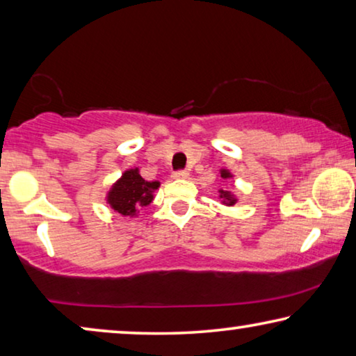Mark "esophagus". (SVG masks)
Returning <instances> with one entry per match:
<instances>
[{"label": "esophagus", "instance_id": "obj_1", "mask_svg": "<svg viewBox=\"0 0 356 356\" xmlns=\"http://www.w3.org/2000/svg\"><path fill=\"white\" fill-rule=\"evenodd\" d=\"M188 172L187 171H176L172 172V179H187Z\"/></svg>", "mask_w": 356, "mask_h": 356}]
</instances>
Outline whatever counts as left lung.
<instances>
[{"label":"left lung","mask_w":356,"mask_h":356,"mask_svg":"<svg viewBox=\"0 0 356 356\" xmlns=\"http://www.w3.org/2000/svg\"><path fill=\"white\" fill-rule=\"evenodd\" d=\"M220 176H222V179L227 180L229 177H233V174H231L228 169H222V171H220ZM218 193H220V200H222L223 204H227V206H234L236 201H238L236 200V196L228 190H220Z\"/></svg>","instance_id":"8db88e82"}]
</instances>
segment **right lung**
I'll list each match as a JSON object with an SVG mask.
<instances>
[{"label":"right lung","instance_id":"obj_1","mask_svg":"<svg viewBox=\"0 0 356 356\" xmlns=\"http://www.w3.org/2000/svg\"><path fill=\"white\" fill-rule=\"evenodd\" d=\"M160 182H147L140 177L139 169L133 168L122 174V177L107 191L106 201L123 217H136L140 207L149 206L154 200V191Z\"/></svg>","mask_w":356,"mask_h":356}]
</instances>
